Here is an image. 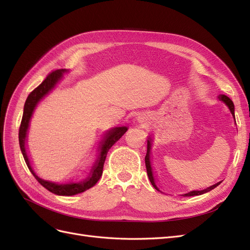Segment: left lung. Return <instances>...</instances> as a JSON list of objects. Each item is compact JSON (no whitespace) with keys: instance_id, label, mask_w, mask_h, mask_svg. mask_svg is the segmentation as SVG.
Segmentation results:
<instances>
[{"instance_id":"obj_1","label":"left lung","mask_w":250,"mask_h":250,"mask_svg":"<svg viewBox=\"0 0 250 250\" xmlns=\"http://www.w3.org/2000/svg\"><path fill=\"white\" fill-rule=\"evenodd\" d=\"M219 99H220L221 101H223L226 105H228L230 112H231V115L234 117V106H233L232 101L229 99V98L228 96H225V95H220V96H219ZM150 149H151V143H150V140H148V143H147V154L145 156V164H146L147 174H148V177H149V180H150L151 185H152L157 191H160L157 188V187L155 186L154 177H153V174H152V168H151V164H150ZM219 185H220V183H218V184H216L214 186H211V187L206 188V190H203V191H192L190 193L185 194L184 196H197V195H201V194H204V193H207V192H209L210 190H213V188H215Z\"/></svg>"}]
</instances>
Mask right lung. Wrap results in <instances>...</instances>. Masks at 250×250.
<instances>
[{
  "label": "right lung",
  "instance_id": "obj_1",
  "mask_svg": "<svg viewBox=\"0 0 250 250\" xmlns=\"http://www.w3.org/2000/svg\"><path fill=\"white\" fill-rule=\"evenodd\" d=\"M65 70H55L52 71L51 73L48 74V76L46 77L41 84L37 86L35 89H33L31 93L29 94L27 100L25 102V106H24V113H22V118H21V122L20 126V131H19V141H20V147L21 150L22 156H24V160L28 166V168L33 174V176L36 178V180L43 187L46 188L48 191L54 193L56 195H62V196H72V195H76L79 193L84 192L88 188L94 187L98 180L100 179L102 176V172H103V166L105 158H106L108 150L111 148V146L115 144L118 140L122 138V135L127 131V127H117L113 128V129L109 130L105 137L103 143H102V147H101V153L98 161L94 165V167L90 170L89 175L86 179L80 181V183H75V184H67V185H57L54 183H50V181L41 179L39 176L34 173L31 165H30L29 158L27 156L26 152V147H25V140H26V134L27 130L29 127V121L31 119L32 112L36 106V104L40 102V100L43 96H46L50 90L55 86L56 83L59 81V79L62 78V73H64Z\"/></svg>",
  "mask_w": 250,
  "mask_h": 250
}]
</instances>
